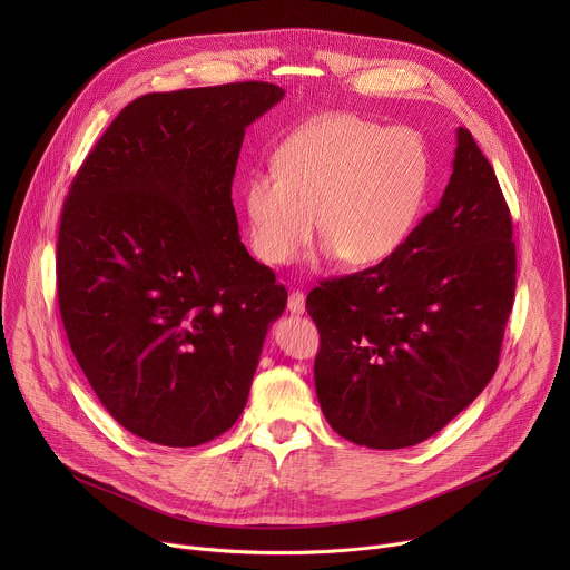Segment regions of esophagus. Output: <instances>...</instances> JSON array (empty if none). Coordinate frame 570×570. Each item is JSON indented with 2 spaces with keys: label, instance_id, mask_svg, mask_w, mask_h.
<instances>
[{
  "label": "esophagus",
  "instance_id": "34e87169",
  "mask_svg": "<svg viewBox=\"0 0 570 570\" xmlns=\"http://www.w3.org/2000/svg\"><path fill=\"white\" fill-rule=\"evenodd\" d=\"M304 308H306V297H304V293H302V291H293V293L288 295V311L295 313V315H299V313H304Z\"/></svg>",
  "mask_w": 570,
  "mask_h": 570
}]
</instances>
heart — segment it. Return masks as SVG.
I'll return each mask as SVG.
<instances>
[{
	"mask_svg": "<svg viewBox=\"0 0 570 570\" xmlns=\"http://www.w3.org/2000/svg\"><path fill=\"white\" fill-rule=\"evenodd\" d=\"M431 178L420 132L356 115L315 119L277 153V174L246 183L250 246L264 264H288L317 216L324 253L352 268L376 266L413 234Z\"/></svg>",
	"mask_w": 570,
	"mask_h": 570,
	"instance_id": "1",
	"label": "heart"
}]
</instances>
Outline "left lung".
<instances>
[{
    "label": "left lung",
    "mask_w": 570,
    "mask_h": 570,
    "mask_svg": "<svg viewBox=\"0 0 570 570\" xmlns=\"http://www.w3.org/2000/svg\"><path fill=\"white\" fill-rule=\"evenodd\" d=\"M517 288L512 216L490 159L458 128L440 205L385 262L320 282V409L345 440L415 446L442 431L499 367Z\"/></svg>",
    "instance_id": "obj_1"
}]
</instances>
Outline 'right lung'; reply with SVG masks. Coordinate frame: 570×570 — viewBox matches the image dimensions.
Here are the masks:
<instances>
[{
    "label": "right lung",
    "mask_w": 570,
    "mask_h": 570,
    "mask_svg": "<svg viewBox=\"0 0 570 570\" xmlns=\"http://www.w3.org/2000/svg\"><path fill=\"white\" fill-rule=\"evenodd\" d=\"M282 97L264 80L144 95L65 198L56 279L69 347L106 411L153 444L198 446L234 426L286 306L232 205L243 135Z\"/></svg>",
    "instance_id": "right-lung-1"
}]
</instances>
